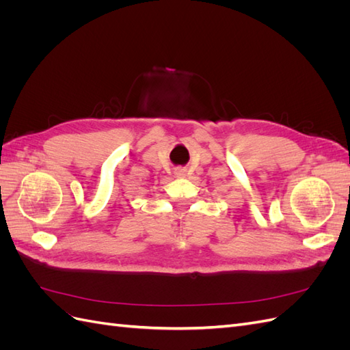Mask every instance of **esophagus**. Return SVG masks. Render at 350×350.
<instances>
[{
	"label": "esophagus",
	"instance_id": "obj_1",
	"mask_svg": "<svg viewBox=\"0 0 350 350\" xmlns=\"http://www.w3.org/2000/svg\"><path fill=\"white\" fill-rule=\"evenodd\" d=\"M174 175H175L176 178H185V176H187V169H185V167H183V166L175 167Z\"/></svg>",
	"mask_w": 350,
	"mask_h": 350
}]
</instances>
